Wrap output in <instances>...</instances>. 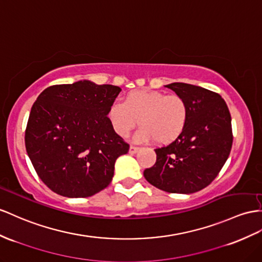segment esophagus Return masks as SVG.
I'll list each match as a JSON object with an SVG mask.
<instances>
[{
	"label": "esophagus",
	"mask_w": 262,
	"mask_h": 262,
	"mask_svg": "<svg viewBox=\"0 0 262 262\" xmlns=\"http://www.w3.org/2000/svg\"><path fill=\"white\" fill-rule=\"evenodd\" d=\"M138 150H139V147H137V146L132 145V146L129 147V152H130V154H135V152H137Z\"/></svg>",
	"instance_id": "esophagus-1"
}]
</instances>
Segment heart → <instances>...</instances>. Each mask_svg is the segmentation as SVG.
<instances>
[{
    "instance_id": "b5f03b06",
    "label": "heart",
    "mask_w": 262,
    "mask_h": 262,
    "mask_svg": "<svg viewBox=\"0 0 262 262\" xmlns=\"http://www.w3.org/2000/svg\"><path fill=\"white\" fill-rule=\"evenodd\" d=\"M189 116L188 104L179 95H167L159 91H134L123 103H113L107 118L120 137H127L138 124L136 139L157 144L173 142L185 129Z\"/></svg>"
}]
</instances>
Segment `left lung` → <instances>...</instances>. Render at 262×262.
<instances>
[{
	"instance_id": "left-lung-1",
	"label": "left lung",
	"mask_w": 262,
	"mask_h": 262,
	"mask_svg": "<svg viewBox=\"0 0 262 262\" xmlns=\"http://www.w3.org/2000/svg\"><path fill=\"white\" fill-rule=\"evenodd\" d=\"M166 87L186 100L189 116L173 142L155 149L156 163L144 170V176L160 190L192 193L210 185L229 157L231 116L218 93L185 83Z\"/></svg>"
}]
</instances>
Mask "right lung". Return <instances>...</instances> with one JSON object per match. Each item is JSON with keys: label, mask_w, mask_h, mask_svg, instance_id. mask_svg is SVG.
Here are the masks:
<instances>
[{"label": "right lung", "mask_w": 262, "mask_h": 262, "mask_svg": "<svg viewBox=\"0 0 262 262\" xmlns=\"http://www.w3.org/2000/svg\"><path fill=\"white\" fill-rule=\"evenodd\" d=\"M120 91L118 86L79 80L53 85L39 94L26 125L25 147L51 190L86 198L111 184L116 159L129 150L107 118Z\"/></svg>", "instance_id": "right-lung-1"}]
</instances>
